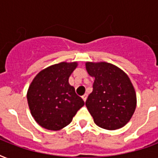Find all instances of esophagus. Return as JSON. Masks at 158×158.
I'll return each instance as SVG.
<instances>
[{"label": "esophagus", "instance_id": "obj_1", "mask_svg": "<svg viewBox=\"0 0 158 158\" xmlns=\"http://www.w3.org/2000/svg\"><path fill=\"white\" fill-rule=\"evenodd\" d=\"M87 98H88V95H87V94H84V96L82 97V98H83V100H84V102H86Z\"/></svg>", "mask_w": 158, "mask_h": 158}]
</instances>
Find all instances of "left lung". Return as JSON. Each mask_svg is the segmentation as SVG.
Listing matches in <instances>:
<instances>
[{
  "label": "left lung",
  "instance_id": "obj_1",
  "mask_svg": "<svg viewBox=\"0 0 158 158\" xmlns=\"http://www.w3.org/2000/svg\"><path fill=\"white\" fill-rule=\"evenodd\" d=\"M86 69L94 77V90L86 106L94 123L106 130L125 126L136 108V94L130 78L122 69L107 62H86Z\"/></svg>",
  "mask_w": 158,
  "mask_h": 158
}]
</instances>
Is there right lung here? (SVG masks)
<instances>
[{
	"label": "right lung",
	"mask_w": 158,
	"mask_h": 158,
	"mask_svg": "<svg viewBox=\"0 0 158 158\" xmlns=\"http://www.w3.org/2000/svg\"><path fill=\"white\" fill-rule=\"evenodd\" d=\"M77 62H60L41 70L28 88L27 99L31 115L38 125L49 130H60L71 122L84 105L75 94L69 78Z\"/></svg>",
	"instance_id": "obj_1"
}]
</instances>
